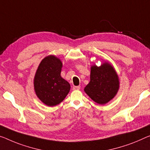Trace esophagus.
<instances>
[{
    "label": "esophagus",
    "instance_id": "34e87169",
    "mask_svg": "<svg viewBox=\"0 0 150 150\" xmlns=\"http://www.w3.org/2000/svg\"><path fill=\"white\" fill-rule=\"evenodd\" d=\"M72 89L74 90V91H76V90H79L80 89V86H74Z\"/></svg>",
    "mask_w": 150,
    "mask_h": 150
}]
</instances>
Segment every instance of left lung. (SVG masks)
Returning <instances> with one entry per match:
<instances>
[{
  "instance_id": "1",
  "label": "left lung",
  "mask_w": 150,
  "mask_h": 150,
  "mask_svg": "<svg viewBox=\"0 0 150 150\" xmlns=\"http://www.w3.org/2000/svg\"><path fill=\"white\" fill-rule=\"evenodd\" d=\"M90 78L84 91L98 104L105 105L109 102L119 91V76L109 62H104L99 67L95 64L92 66Z\"/></svg>"
}]
</instances>
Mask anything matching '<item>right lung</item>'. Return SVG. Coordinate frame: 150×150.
<instances>
[{"label":"right lung","instance_id":"obj_1","mask_svg":"<svg viewBox=\"0 0 150 150\" xmlns=\"http://www.w3.org/2000/svg\"><path fill=\"white\" fill-rule=\"evenodd\" d=\"M62 68L60 59L50 55L42 59L34 77L37 96L49 107L59 104L70 92V84L60 75Z\"/></svg>","mask_w":150,"mask_h":150}]
</instances>
